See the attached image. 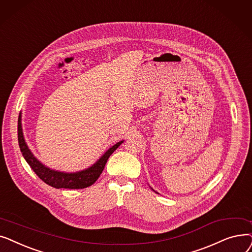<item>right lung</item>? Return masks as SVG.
Masks as SVG:
<instances>
[{"label": "right lung", "mask_w": 252, "mask_h": 252, "mask_svg": "<svg viewBox=\"0 0 252 252\" xmlns=\"http://www.w3.org/2000/svg\"><path fill=\"white\" fill-rule=\"evenodd\" d=\"M18 143L19 148L22 153L23 158L29 163L32 167V169L34 171L44 183L49 185L55 189H85L87 187L92 186L95 182L97 181L100 176L102 170L104 169V166L106 164L107 159L110 156L118 149V147L123 143L124 140L117 142L115 146L107 150L101 157L94 163L89 168L73 172V173H66L52 170L48 168L45 165H43L37 158L34 157L31 150L29 149L27 142L23 137L22 133V127H21V113L19 114L18 118Z\"/></svg>", "instance_id": "1"}]
</instances>
